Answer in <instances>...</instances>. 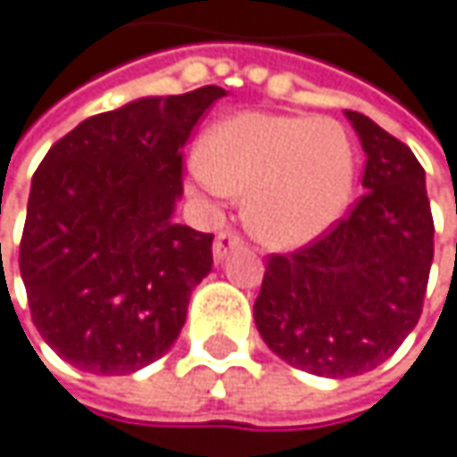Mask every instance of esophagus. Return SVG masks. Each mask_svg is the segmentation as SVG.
<instances>
[{"instance_id":"obj_1","label":"esophagus","mask_w":457,"mask_h":457,"mask_svg":"<svg viewBox=\"0 0 457 457\" xmlns=\"http://www.w3.org/2000/svg\"><path fill=\"white\" fill-rule=\"evenodd\" d=\"M240 245H243V237H240L237 232H232V229H225V232H220L217 240H214V258L222 261L229 251H235V248H240Z\"/></svg>"}]
</instances>
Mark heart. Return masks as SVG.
<instances>
[{
  "mask_svg": "<svg viewBox=\"0 0 457 457\" xmlns=\"http://www.w3.org/2000/svg\"><path fill=\"white\" fill-rule=\"evenodd\" d=\"M194 186L245 196V222L271 248H303L341 220L354 194V149L331 119L245 111L202 139Z\"/></svg>",
  "mask_w": 457,
  "mask_h": 457,
  "instance_id": "obj_1",
  "label": "heart"
}]
</instances>
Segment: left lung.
Returning <instances> with one entry per match:
<instances>
[{
  "instance_id": "1",
  "label": "left lung",
  "mask_w": 457,
  "mask_h": 457,
  "mask_svg": "<svg viewBox=\"0 0 457 457\" xmlns=\"http://www.w3.org/2000/svg\"><path fill=\"white\" fill-rule=\"evenodd\" d=\"M364 194L328 235L271 255L253 305L255 328L287 364L320 378L375 370L421 315L435 225L414 152L357 111Z\"/></svg>"
}]
</instances>
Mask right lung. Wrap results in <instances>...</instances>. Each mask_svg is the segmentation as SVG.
<instances>
[{
    "mask_svg": "<svg viewBox=\"0 0 457 457\" xmlns=\"http://www.w3.org/2000/svg\"><path fill=\"white\" fill-rule=\"evenodd\" d=\"M225 95L206 85L131 100L85 119L43 157L20 274L38 334L71 367L129 375L175 344L214 237L173 222L180 149Z\"/></svg>",
    "mask_w": 457,
    "mask_h": 457,
    "instance_id": "1",
    "label": "right lung"
}]
</instances>
